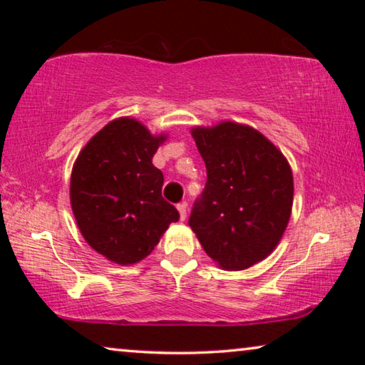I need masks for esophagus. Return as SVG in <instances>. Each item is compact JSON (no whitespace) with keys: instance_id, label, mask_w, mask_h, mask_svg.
I'll return each instance as SVG.
<instances>
[{"instance_id":"esophagus-1","label":"esophagus","mask_w":365,"mask_h":365,"mask_svg":"<svg viewBox=\"0 0 365 365\" xmlns=\"http://www.w3.org/2000/svg\"><path fill=\"white\" fill-rule=\"evenodd\" d=\"M177 209H178V212H180V219L182 220L187 219V202H178Z\"/></svg>"}]
</instances>
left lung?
I'll use <instances>...</instances> for the list:
<instances>
[{
	"mask_svg": "<svg viewBox=\"0 0 365 365\" xmlns=\"http://www.w3.org/2000/svg\"><path fill=\"white\" fill-rule=\"evenodd\" d=\"M207 180L188 225L220 267L243 270L267 257L288 225L293 175L262 133L222 122L191 130Z\"/></svg>",
	"mask_w": 365,
	"mask_h": 365,
	"instance_id": "8db88e82",
	"label": "left lung"
}]
</instances>
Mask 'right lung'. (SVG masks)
I'll use <instances>...</instances> for the list:
<instances>
[{"label": "right lung", "instance_id": "add662e5", "mask_svg": "<svg viewBox=\"0 0 365 365\" xmlns=\"http://www.w3.org/2000/svg\"><path fill=\"white\" fill-rule=\"evenodd\" d=\"M164 140L122 117L98 132L73 164L71 205L77 225L86 243L109 261H141L180 219L163 197L164 175L153 165Z\"/></svg>", "mask_w": 365, "mask_h": 365}]
</instances>
